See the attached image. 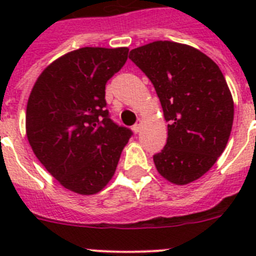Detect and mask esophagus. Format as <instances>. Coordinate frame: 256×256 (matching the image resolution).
Here are the masks:
<instances>
[{"instance_id": "34e87169", "label": "esophagus", "mask_w": 256, "mask_h": 256, "mask_svg": "<svg viewBox=\"0 0 256 256\" xmlns=\"http://www.w3.org/2000/svg\"><path fill=\"white\" fill-rule=\"evenodd\" d=\"M141 126H142V120L141 119H138V120H137V123L133 126V130H134V133L141 132Z\"/></svg>"}]
</instances>
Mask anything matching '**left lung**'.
Segmentation results:
<instances>
[{"mask_svg":"<svg viewBox=\"0 0 256 256\" xmlns=\"http://www.w3.org/2000/svg\"><path fill=\"white\" fill-rule=\"evenodd\" d=\"M155 87L168 138L154 155L160 176L183 186L202 177L224 151L234 124V98L218 65L187 44L156 40L130 52Z\"/></svg>","mask_w":256,"mask_h":256,"instance_id":"left-lung-1","label":"left lung"}]
</instances>
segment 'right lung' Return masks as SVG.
Wrapping results in <instances>:
<instances>
[{"mask_svg":"<svg viewBox=\"0 0 256 256\" xmlns=\"http://www.w3.org/2000/svg\"><path fill=\"white\" fill-rule=\"evenodd\" d=\"M126 47H82L40 73L26 104L29 144L52 177L79 195L112 180L132 130L106 110L105 86L128 58Z\"/></svg>","mask_w":256,"mask_h":256,"instance_id":"obj_1","label":"right lung"}]
</instances>
